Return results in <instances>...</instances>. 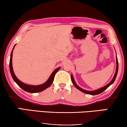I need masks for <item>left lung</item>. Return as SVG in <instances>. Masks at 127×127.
Wrapping results in <instances>:
<instances>
[{
    "label": "left lung",
    "instance_id": "8db88e82",
    "mask_svg": "<svg viewBox=\"0 0 127 127\" xmlns=\"http://www.w3.org/2000/svg\"><path fill=\"white\" fill-rule=\"evenodd\" d=\"M116 62H117V68H116V73H115V74H114V77L113 79H112V80L110 81V83H109L108 84H107L106 86H105V87H102L101 88H100V89H98L97 90H95V91H86V90H84L82 89V88H81L80 87H79V86H77V84H76L75 81L74 80V79L73 77L72 76H71V80H72L73 84H74V86L76 87V88H77L78 90H79L80 91H82L83 93H84L85 94H90V95H98V94H99L102 93V92H103L105 91V90H106L107 88L109 87V86H110L111 84H112L113 83H114V80H115L116 78V76H117V72H118V69H119V63H118V60H117V58H116Z\"/></svg>",
    "mask_w": 127,
    "mask_h": 127
}]
</instances>
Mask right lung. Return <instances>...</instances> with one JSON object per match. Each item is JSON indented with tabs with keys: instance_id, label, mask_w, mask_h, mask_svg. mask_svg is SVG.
Listing matches in <instances>:
<instances>
[{
	"instance_id": "add662e5",
	"label": "right lung",
	"mask_w": 127,
	"mask_h": 127,
	"mask_svg": "<svg viewBox=\"0 0 127 127\" xmlns=\"http://www.w3.org/2000/svg\"><path fill=\"white\" fill-rule=\"evenodd\" d=\"M12 55H13V50H12L11 55H10V64H9L10 70V73H11L12 77H13V79L14 80L15 82L18 84V86L20 87V88H21L22 90H24V91L28 92V93H39V92L44 91V90H46V88L49 87L53 82L55 74L57 73V72H58L60 69V67H58V68L55 69V70L52 73V74H51V76H50L49 79H48V80L47 81L46 83H44V84L40 85V86H31V85L25 84L22 82H21V81L19 80L17 78L16 76H15L14 73V72L13 70V66H12Z\"/></svg>"
}]
</instances>
